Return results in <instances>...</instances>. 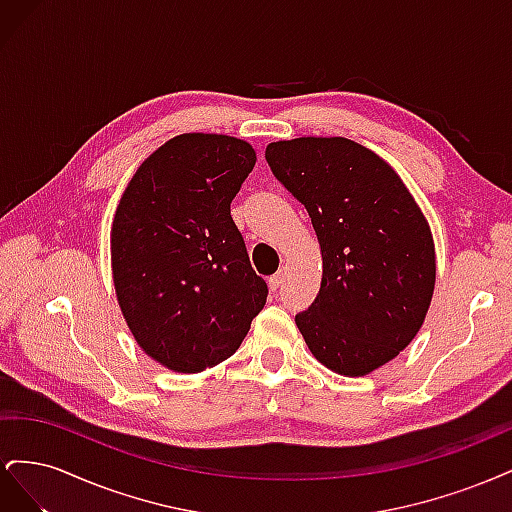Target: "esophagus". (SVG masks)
<instances>
[{"mask_svg":"<svg viewBox=\"0 0 512 512\" xmlns=\"http://www.w3.org/2000/svg\"><path fill=\"white\" fill-rule=\"evenodd\" d=\"M282 282H284V273L280 271V273H275V275H271V277H269V288L275 292L277 288L282 286Z\"/></svg>","mask_w":512,"mask_h":512,"instance_id":"1","label":"esophagus"}]
</instances>
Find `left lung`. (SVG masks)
I'll return each mask as SVG.
<instances>
[{"label":"left lung","mask_w":512,"mask_h":512,"mask_svg":"<svg viewBox=\"0 0 512 512\" xmlns=\"http://www.w3.org/2000/svg\"><path fill=\"white\" fill-rule=\"evenodd\" d=\"M265 158L307 209L322 252L320 292L294 322L324 367L365 376L425 320L436 284L425 215L395 170L348 138L271 143Z\"/></svg>","instance_id":"left-lung-1"}]
</instances>
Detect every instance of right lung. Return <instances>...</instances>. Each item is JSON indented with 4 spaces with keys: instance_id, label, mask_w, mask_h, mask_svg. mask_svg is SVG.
Here are the masks:
<instances>
[{
    "instance_id": "right-lung-1",
    "label": "right lung",
    "mask_w": 512,
    "mask_h": 512,
    "mask_svg": "<svg viewBox=\"0 0 512 512\" xmlns=\"http://www.w3.org/2000/svg\"><path fill=\"white\" fill-rule=\"evenodd\" d=\"M256 151L226 134L170 138L138 166L111 228L121 314L153 361L198 374L241 346L267 303L230 203Z\"/></svg>"
}]
</instances>
